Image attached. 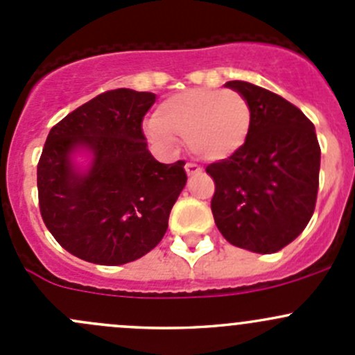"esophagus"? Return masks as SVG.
I'll list each match as a JSON object with an SVG mask.
<instances>
[{
	"label": "esophagus",
	"mask_w": 355,
	"mask_h": 355,
	"mask_svg": "<svg viewBox=\"0 0 355 355\" xmlns=\"http://www.w3.org/2000/svg\"><path fill=\"white\" fill-rule=\"evenodd\" d=\"M185 171H187L189 177H192V175L199 173L200 166H198V164H194V163H187V164H185Z\"/></svg>",
	"instance_id": "obj_1"
}]
</instances>
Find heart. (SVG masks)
<instances>
[{"mask_svg": "<svg viewBox=\"0 0 355 355\" xmlns=\"http://www.w3.org/2000/svg\"><path fill=\"white\" fill-rule=\"evenodd\" d=\"M250 123L252 111L241 92L189 89L164 99L146 130L159 144L182 137L200 159L223 161L244 148Z\"/></svg>", "mask_w": 355, "mask_h": 355, "instance_id": "b5f03b06", "label": "heart"}]
</instances>
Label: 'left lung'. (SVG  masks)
Here are the masks:
<instances>
[{"label": "left lung", "instance_id": "left-lung-1", "mask_svg": "<svg viewBox=\"0 0 355 355\" xmlns=\"http://www.w3.org/2000/svg\"><path fill=\"white\" fill-rule=\"evenodd\" d=\"M252 111L244 148L206 166L216 191L214 223L232 245L257 254L284 249L314 213L321 149L314 125L282 96L244 80L227 82Z\"/></svg>", "mask_w": 355, "mask_h": 355}]
</instances>
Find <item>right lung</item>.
<instances>
[{
	"label": "right lung",
	"instance_id": "1",
	"mask_svg": "<svg viewBox=\"0 0 355 355\" xmlns=\"http://www.w3.org/2000/svg\"><path fill=\"white\" fill-rule=\"evenodd\" d=\"M156 94L103 92L49 132L37 164L39 207L63 249L94 264L132 263L159 244L187 184L185 161H156L142 118ZM77 154L89 156L82 167Z\"/></svg>",
	"mask_w": 355,
	"mask_h": 355
}]
</instances>
